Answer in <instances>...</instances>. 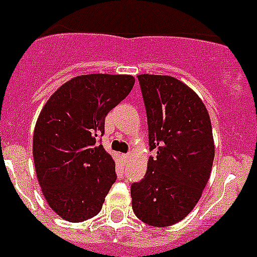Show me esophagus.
Returning <instances> with one entry per match:
<instances>
[{
	"label": "esophagus",
	"mask_w": 257,
	"mask_h": 257,
	"mask_svg": "<svg viewBox=\"0 0 257 257\" xmlns=\"http://www.w3.org/2000/svg\"><path fill=\"white\" fill-rule=\"evenodd\" d=\"M121 158H123L125 162H128V160L131 158V155H129V153H124V155H121Z\"/></svg>",
	"instance_id": "1"
}]
</instances>
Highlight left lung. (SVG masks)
Wrapping results in <instances>:
<instances>
[{
    "mask_svg": "<svg viewBox=\"0 0 257 257\" xmlns=\"http://www.w3.org/2000/svg\"><path fill=\"white\" fill-rule=\"evenodd\" d=\"M147 111L150 150L145 179L131 188L134 214L167 227L186 217L212 172L214 140L209 112L188 85L171 76L140 74Z\"/></svg>",
    "mask_w": 257,
    "mask_h": 257,
    "instance_id": "8db88e82",
    "label": "left lung"
}]
</instances>
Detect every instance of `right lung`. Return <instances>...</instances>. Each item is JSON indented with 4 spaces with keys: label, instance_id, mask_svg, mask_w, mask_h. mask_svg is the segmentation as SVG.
Wrapping results in <instances>:
<instances>
[{
    "label": "right lung",
    "instance_id": "obj_1",
    "mask_svg": "<svg viewBox=\"0 0 257 257\" xmlns=\"http://www.w3.org/2000/svg\"><path fill=\"white\" fill-rule=\"evenodd\" d=\"M134 82L129 74H82L43 106L33 137L35 171L48 205L64 220L82 222L101 210L116 174L111 155L97 141L107 112Z\"/></svg>",
    "mask_w": 257,
    "mask_h": 257
}]
</instances>
